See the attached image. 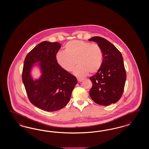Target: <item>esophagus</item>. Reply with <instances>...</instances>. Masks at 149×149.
<instances>
[{"mask_svg":"<svg viewBox=\"0 0 149 149\" xmlns=\"http://www.w3.org/2000/svg\"><path fill=\"white\" fill-rule=\"evenodd\" d=\"M77 81L79 82H81L83 81V79H77Z\"/></svg>","mask_w":149,"mask_h":149,"instance_id":"obj_1","label":"esophagus"}]
</instances>
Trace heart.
I'll return each mask as SVG.
<instances>
[{"instance_id":"heart-1","label":"heart","mask_w":149,"mask_h":149,"mask_svg":"<svg viewBox=\"0 0 149 149\" xmlns=\"http://www.w3.org/2000/svg\"><path fill=\"white\" fill-rule=\"evenodd\" d=\"M56 60L67 72L72 71L78 63L74 74L83 77L90 72L93 74L99 70L103 62V52L97 44L81 40L70 41L64 46V52L59 51L56 54Z\"/></svg>"}]
</instances>
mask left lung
Returning a JSON list of instances; mask_svg holds the SVG:
<instances>
[{
  "instance_id": "1",
  "label": "left lung",
  "mask_w": 149,
  "mask_h": 149,
  "mask_svg": "<svg viewBox=\"0 0 149 149\" xmlns=\"http://www.w3.org/2000/svg\"><path fill=\"white\" fill-rule=\"evenodd\" d=\"M88 40L97 42L103 52L102 66L90 78L92 82L91 98L101 105L115 103L122 96L126 80L122 54L113 44L102 37L93 36Z\"/></svg>"
}]
</instances>
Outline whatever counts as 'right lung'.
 Returning a JSON list of instances; mask_svg holds the SVG:
<instances>
[{
  "label": "right lung",
  "instance_id": "add662e5",
  "mask_svg": "<svg viewBox=\"0 0 149 149\" xmlns=\"http://www.w3.org/2000/svg\"><path fill=\"white\" fill-rule=\"evenodd\" d=\"M60 48L57 42H41L24 61L22 81L28 98L34 106L48 112L59 110L68 104L77 81L57 63L56 54ZM36 67L41 72L38 79L32 75Z\"/></svg>",
  "mask_w": 149,
  "mask_h": 149
}]
</instances>
